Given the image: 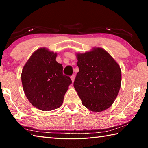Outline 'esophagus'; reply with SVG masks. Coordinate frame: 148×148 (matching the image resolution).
Here are the masks:
<instances>
[{
	"mask_svg": "<svg viewBox=\"0 0 148 148\" xmlns=\"http://www.w3.org/2000/svg\"><path fill=\"white\" fill-rule=\"evenodd\" d=\"M71 80H72V82H74V80H75V75H72V76L71 77Z\"/></svg>",
	"mask_w": 148,
	"mask_h": 148,
	"instance_id": "1",
	"label": "esophagus"
}]
</instances>
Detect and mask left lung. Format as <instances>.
Segmentation results:
<instances>
[{"instance_id": "obj_1", "label": "left lung", "mask_w": 148, "mask_h": 148, "mask_svg": "<svg viewBox=\"0 0 148 148\" xmlns=\"http://www.w3.org/2000/svg\"><path fill=\"white\" fill-rule=\"evenodd\" d=\"M77 73L74 87L82 104L95 112L110 107L121 86V67L107 51L94 47L84 53H77Z\"/></svg>"}]
</instances>
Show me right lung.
<instances>
[{
	"label": "right lung",
	"instance_id": "obj_1",
	"mask_svg": "<svg viewBox=\"0 0 148 148\" xmlns=\"http://www.w3.org/2000/svg\"><path fill=\"white\" fill-rule=\"evenodd\" d=\"M57 54L40 48L31 56L21 73L23 88L33 106L50 111L62 105L64 95L71 83L63 74V67L56 61Z\"/></svg>",
	"mask_w": 148,
	"mask_h": 148
}]
</instances>
